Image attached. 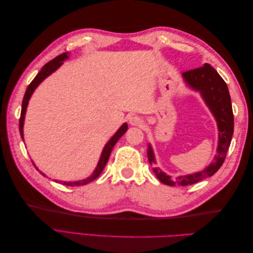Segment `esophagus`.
<instances>
[{
  "label": "esophagus",
  "instance_id": "34e87169",
  "mask_svg": "<svg viewBox=\"0 0 253 253\" xmlns=\"http://www.w3.org/2000/svg\"><path fill=\"white\" fill-rule=\"evenodd\" d=\"M129 124H131L132 126H142L143 124V120L142 118L138 117V116H132L131 118H129Z\"/></svg>",
  "mask_w": 253,
  "mask_h": 253
}]
</instances>
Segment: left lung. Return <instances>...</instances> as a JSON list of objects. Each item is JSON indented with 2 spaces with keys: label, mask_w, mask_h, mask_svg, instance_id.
<instances>
[{
  "label": "left lung",
  "mask_w": 253,
  "mask_h": 253,
  "mask_svg": "<svg viewBox=\"0 0 253 253\" xmlns=\"http://www.w3.org/2000/svg\"><path fill=\"white\" fill-rule=\"evenodd\" d=\"M182 77L185 78L186 82L191 87L201 91L207 105L209 106L214 117H215L219 131L218 148L217 155L214 157V162L208 168H206L204 171L195 174L179 176L176 179H173L163 171H160L158 168H152L153 172L160 181L165 185L172 187L193 185V183L208 178L213 174H215L225 162L228 149L231 143L234 126L231 98L230 94H229L228 86L224 79L220 77L218 73L210 64L206 63L204 66L183 72ZM148 158L151 166L155 164L154 154H153L150 145L148 150Z\"/></svg>",
  "instance_id": "obj_1"
}]
</instances>
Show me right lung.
<instances>
[{
    "mask_svg": "<svg viewBox=\"0 0 253 253\" xmlns=\"http://www.w3.org/2000/svg\"><path fill=\"white\" fill-rule=\"evenodd\" d=\"M67 59V53L66 52H63L61 53L60 56L56 57L55 59H52L51 61H49L48 63L45 64L42 70L38 73V75L35 77V79L30 82V84L28 85L26 91H25V95H24V98H23V102H22V110H21V116H20V122H19V127H20V134H21V137L23 138V124H24V117H25V112H26V108H27V104H28V100L30 96H32V94L34 93V90L36 89V87L39 85V84L47 77V76H49L52 72H55L57 68L63 63V61ZM127 129V126L126 124L122 125L120 126V128L118 129V131L116 132V134H115L112 138L110 139V141L106 143V145L104 147V150L102 152L101 154V157H100V160H99V163L97 165V168L95 169L94 173L91 174L89 177H87L86 179H82V180H79V181H73V182H66V181H63L64 185L66 186H83V185H86V183L93 181L94 179H96L99 175H100L104 169L105 165L108 164V160L110 158V155H111V152L114 148V145L116 144V142L119 140L120 137L124 135ZM44 175V174H43ZM58 182V181H57Z\"/></svg>",
    "mask_w": 253,
    "mask_h": 253,
    "instance_id": "right-lung-1",
    "label": "right lung"
}]
</instances>
